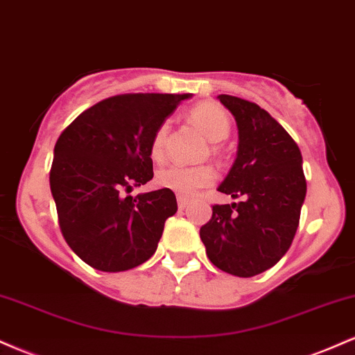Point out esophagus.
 Returning a JSON list of instances; mask_svg holds the SVG:
<instances>
[{
    "label": "esophagus",
    "instance_id": "34e87169",
    "mask_svg": "<svg viewBox=\"0 0 355 355\" xmlns=\"http://www.w3.org/2000/svg\"><path fill=\"white\" fill-rule=\"evenodd\" d=\"M177 202H178V209H185V207H189V203H190V200H189V198H187V197H182V195H180V197H178L177 198Z\"/></svg>",
    "mask_w": 355,
    "mask_h": 355
}]
</instances>
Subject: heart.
<instances>
[{
  "label": "heart",
  "mask_w": 355,
  "mask_h": 355,
  "mask_svg": "<svg viewBox=\"0 0 355 355\" xmlns=\"http://www.w3.org/2000/svg\"><path fill=\"white\" fill-rule=\"evenodd\" d=\"M191 123L202 130V133L214 144L225 140L230 133V118L222 107L215 103H198L189 112ZM168 133V121L158 125L150 141V157L155 162L164 160L165 138ZM158 187L172 190L182 197H190L197 193L203 187H209L214 182V172L209 166H183L170 165L158 170L155 177Z\"/></svg>",
  "instance_id": "1"
}]
</instances>
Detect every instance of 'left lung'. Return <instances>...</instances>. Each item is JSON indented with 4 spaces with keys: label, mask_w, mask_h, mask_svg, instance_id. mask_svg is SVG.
Returning <instances> with one entry per match:
<instances>
[{
    "label": "left lung",
    "mask_w": 355,
    "mask_h": 355,
    "mask_svg": "<svg viewBox=\"0 0 355 355\" xmlns=\"http://www.w3.org/2000/svg\"><path fill=\"white\" fill-rule=\"evenodd\" d=\"M217 98L239 128L237 158L218 191L242 202L211 207L200 239L215 267L254 277L274 267L292 245L307 191L302 153L259 105L230 95Z\"/></svg>",
    "instance_id": "left-lung-1"
}]
</instances>
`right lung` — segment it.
<instances>
[{
  "instance_id": "add662e5",
  "label": "right lung",
  "mask_w": 355,
  "mask_h": 355,
  "mask_svg": "<svg viewBox=\"0 0 355 355\" xmlns=\"http://www.w3.org/2000/svg\"><path fill=\"white\" fill-rule=\"evenodd\" d=\"M185 95L128 93L85 110L63 130L50 172L61 234L101 272H123L157 250L177 211L172 190L126 195L153 178L150 141Z\"/></svg>"
}]
</instances>
